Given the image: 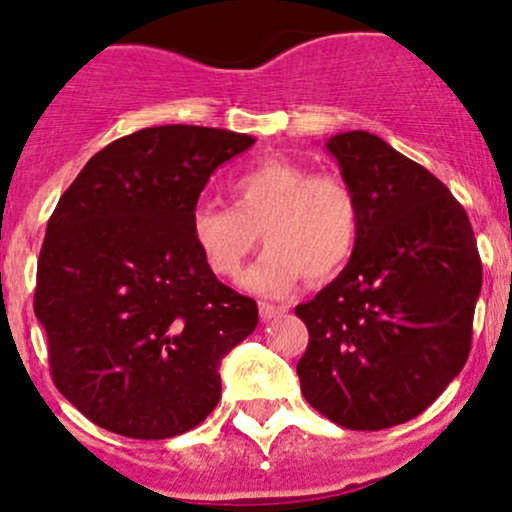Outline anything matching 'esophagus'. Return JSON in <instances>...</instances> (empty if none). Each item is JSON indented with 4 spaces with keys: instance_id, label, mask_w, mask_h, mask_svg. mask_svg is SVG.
Wrapping results in <instances>:
<instances>
[{
    "instance_id": "1",
    "label": "esophagus",
    "mask_w": 512,
    "mask_h": 512,
    "mask_svg": "<svg viewBox=\"0 0 512 512\" xmlns=\"http://www.w3.org/2000/svg\"><path fill=\"white\" fill-rule=\"evenodd\" d=\"M282 313H286L284 306H272V303H260V318H262V320H272V318L282 316Z\"/></svg>"
}]
</instances>
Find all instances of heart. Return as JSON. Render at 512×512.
<instances>
[{
    "instance_id": "1",
    "label": "heart",
    "mask_w": 512,
    "mask_h": 512,
    "mask_svg": "<svg viewBox=\"0 0 512 512\" xmlns=\"http://www.w3.org/2000/svg\"><path fill=\"white\" fill-rule=\"evenodd\" d=\"M233 206L199 201L189 216L192 243L216 277H238L247 252H265L245 272L247 289L284 296L306 274L335 277L350 262L359 238V201L338 174H311L286 157H267L230 179Z\"/></svg>"
}]
</instances>
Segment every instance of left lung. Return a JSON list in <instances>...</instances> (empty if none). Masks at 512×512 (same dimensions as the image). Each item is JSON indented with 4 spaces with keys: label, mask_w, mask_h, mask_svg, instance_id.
<instances>
[{
    "label": "left lung",
    "mask_w": 512,
    "mask_h": 512,
    "mask_svg": "<svg viewBox=\"0 0 512 512\" xmlns=\"http://www.w3.org/2000/svg\"><path fill=\"white\" fill-rule=\"evenodd\" d=\"M325 150L359 201L350 262L296 306L308 347L303 398L347 430L408 423L466 364L481 260L464 206L418 162L367 131Z\"/></svg>",
    "instance_id": "left-lung-1"
}]
</instances>
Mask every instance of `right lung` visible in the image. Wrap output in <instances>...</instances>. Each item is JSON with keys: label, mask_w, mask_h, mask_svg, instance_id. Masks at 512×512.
<instances>
[{"label": "right lung", "mask_w": 512, "mask_h": 512, "mask_svg": "<svg viewBox=\"0 0 512 512\" xmlns=\"http://www.w3.org/2000/svg\"><path fill=\"white\" fill-rule=\"evenodd\" d=\"M252 143L226 128H143L60 196L33 308L55 386L99 428L165 440L216 408L221 359L255 330L257 303L204 265L189 216L211 172Z\"/></svg>", "instance_id": "right-lung-1"}]
</instances>
